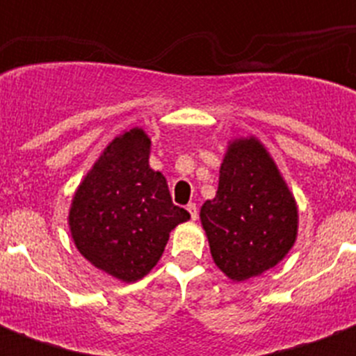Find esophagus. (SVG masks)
<instances>
[{"mask_svg": "<svg viewBox=\"0 0 356 356\" xmlns=\"http://www.w3.org/2000/svg\"><path fill=\"white\" fill-rule=\"evenodd\" d=\"M186 211L190 212L192 220H197V207H195V203H188V205H186Z\"/></svg>", "mask_w": 356, "mask_h": 356, "instance_id": "esophagus-1", "label": "esophagus"}]
</instances>
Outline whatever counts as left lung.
Returning <instances> with one entry per match:
<instances>
[{
	"label": "left lung",
	"mask_w": 356,
	"mask_h": 356,
	"mask_svg": "<svg viewBox=\"0 0 356 356\" xmlns=\"http://www.w3.org/2000/svg\"><path fill=\"white\" fill-rule=\"evenodd\" d=\"M211 254L233 281L279 264L298 236V207L275 162L257 138L229 144L214 200L201 207Z\"/></svg>",
	"instance_id": "obj_1"
}]
</instances>
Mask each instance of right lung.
Wrapping results in <instances>:
<instances>
[{"label":"right lung","instance_id":"right-lung-1","mask_svg":"<svg viewBox=\"0 0 356 356\" xmlns=\"http://www.w3.org/2000/svg\"><path fill=\"white\" fill-rule=\"evenodd\" d=\"M149 136L131 129L107 145L75 192L70 231L79 253L108 275L134 282L153 270L172 229L190 220L149 168Z\"/></svg>","mask_w":356,"mask_h":356}]
</instances>
